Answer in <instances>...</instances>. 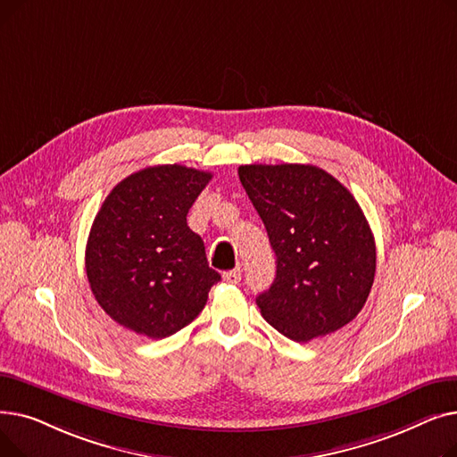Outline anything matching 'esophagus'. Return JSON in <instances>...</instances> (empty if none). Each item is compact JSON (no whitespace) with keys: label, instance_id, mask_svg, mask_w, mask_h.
Returning <instances> with one entry per match:
<instances>
[{"label":"esophagus","instance_id":"esophagus-1","mask_svg":"<svg viewBox=\"0 0 457 457\" xmlns=\"http://www.w3.org/2000/svg\"><path fill=\"white\" fill-rule=\"evenodd\" d=\"M241 276H243V270L241 269H233V270H228L222 274L224 281L231 283V285H237L238 281H241Z\"/></svg>","mask_w":457,"mask_h":457}]
</instances>
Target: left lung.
<instances>
[{
    "label": "left lung",
    "mask_w": 457,
    "mask_h": 457,
    "mask_svg": "<svg viewBox=\"0 0 457 457\" xmlns=\"http://www.w3.org/2000/svg\"><path fill=\"white\" fill-rule=\"evenodd\" d=\"M238 178L276 253L274 283L255 298L262 319L296 343L352 322L372 289L376 245L350 190L313 164H245Z\"/></svg>",
    "instance_id": "8db88e82"
}]
</instances>
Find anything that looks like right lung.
I'll return each instance as SVG.
<instances>
[{
  "mask_svg": "<svg viewBox=\"0 0 457 457\" xmlns=\"http://www.w3.org/2000/svg\"><path fill=\"white\" fill-rule=\"evenodd\" d=\"M211 172L157 164L120 181L90 228L85 269L105 313L137 335L164 339L195 320L220 274L209 269L187 212Z\"/></svg>",
  "mask_w": 457,
  "mask_h": 457,
  "instance_id": "obj_1",
  "label": "right lung"
}]
</instances>
